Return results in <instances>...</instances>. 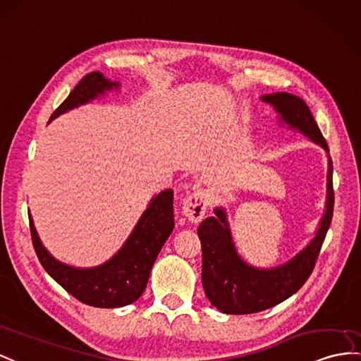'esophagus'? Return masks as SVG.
Masks as SVG:
<instances>
[{
	"mask_svg": "<svg viewBox=\"0 0 361 361\" xmlns=\"http://www.w3.org/2000/svg\"><path fill=\"white\" fill-rule=\"evenodd\" d=\"M209 192L207 190H197L195 192H191V195H188L185 200H183L182 213L188 217V221L197 224L204 219L209 207Z\"/></svg>",
	"mask_w": 361,
	"mask_h": 361,
	"instance_id": "esophagus-1",
	"label": "esophagus"
}]
</instances>
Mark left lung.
Wrapping results in <instances>:
<instances>
[{"mask_svg": "<svg viewBox=\"0 0 361 361\" xmlns=\"http://www.w3.org/2000/svg\"><path fill=\"white\" fill-rule=\"evenodd\" d=\"M262 99L274 105L289 126L328 150L326 140L303 99L285 92L263 96ZM334 200L332 161H329L326 213L317 234L291 262L272 269L252 268L237 256L224 209L217 208L216 217H207L197 228L202 245V285L208 300L225 314H254L282 303L297 293L317 262L332 221Z\"/></svg>", "mask_w": 361, "mask_h": 361, "instance_id": "left-lung-1", "label": "left lung"}]
</instances>
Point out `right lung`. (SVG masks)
Wrapping results in <instances>:
<instances>
[{"label": "right lung", "instance_id": "add662e5", "mask_svg": "<svg viewBox=\"0 0 361 361\" xmlns=\"http://www.w3.org/2000/svg\"><path fill=\"white\" fill-rule=\"evenodd\" d=\"M118 82H110L101 72L87 73L50 119L85 104L110 90ZM173 191L159 192L148 205L136 228L119 252L96 268L78 269L55 260L42 247L29 216L32 243L42 268L51 279L79 302L94 307H119L136 302L145 291L152 267L174 228Z\"/></svg>", "mask_w": 361, "mask_h": 361}]
</instances>
